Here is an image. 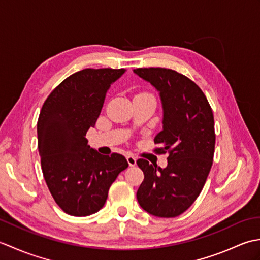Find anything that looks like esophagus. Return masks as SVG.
<instances>
[{
  "label": "esophagus",
  "instance_id": "1",
  "mask_svg": "<svg viewBox=\"0 0 260 260\" xmlns=\"http://www.w3.org/2000/svg\"><path fill=\"white\" fill-rule=\"evenodd\" d=\"M127 163H128L129 167H135L136 165V157H134L133 155H128L126 157Z\"/></svg>",
  "mask_w": 260,
  "mask_h": 260
}]
</instances>
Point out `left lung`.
<instances>
[{"instance_id": "1", "label": "left lung", "mask_w": 260, "mask_h": 260, "mask_svg": "<svg viewBox=\"0 0 260 260\" xmlns=\"http://www.w3.org/2000/svg\"><path fill=\"white\" fill-rule=\"evenodd\" d=\"M133 73L158 91L162 131L154 137L168 167L137 159L144 173L136 193L143 210L159 218L183 213L200 194L212 167L215 135L212 109L194 82L174 70L139 68Z\"/></svg>"}]
</instances>
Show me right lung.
Instances as JSON below:
<instances>
[{
	"label": "right lung",
	"mask_w": 260,
	"mask_h": 260,
	"mask_svg": "<svg viewBox=\"0 0 260 260\" xmlns=\"http://www.w3.org/2000/svg\"><path fill=\"white\" fill-rule=\"evenodd\" d=\"M126 69H84L64 79L39 115L38 148L42 173L54 201L66 213L99 211L108 190L128 163L117 153L102 155L87 144L106 93Z\"/></svg>",
	"instance_id": "right-lung-1"
}]
</instances>
